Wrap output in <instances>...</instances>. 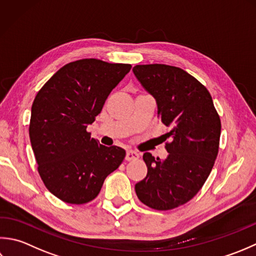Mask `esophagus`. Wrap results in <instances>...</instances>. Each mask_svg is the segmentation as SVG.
<instances>
[{"label": "esophagus", "instance_id": "obj_1", "mask_svg": "<svg viewBox=\"0 0 256 256\" xmlns=\"http://www.w3.org/2000/svg\"><path fill=\"white\" fill-rule=\"evenodd\" d=\"M139 159V154L137 151H134V150H128L127 154H126V160L130 161V160H137Z\"/></svg>", "mask_w": 256, "mask_h": 256}]
</instances>
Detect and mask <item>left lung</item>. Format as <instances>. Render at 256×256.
Here are the masks:
<instances>
[{
  "label": "left lung",
  "instance_id": "8db88e82",
  "mask_svg": "<svg viewBox=\"0 0 256 256\" xmlns=\"http://www.w3.org/2000/svg\"><path fill=\"white\" fill-rule=\"evenodd\" d=\"M134 74L158 104L168 157L144 154L148 172L134 190L144 204L159 211L186 204L204 184L218 154L221 120L204 85L181 70L166 64L136 65Z\"/></svg>",
  "mask_w": 256,
  "mask_h": 256
}]
</instances>
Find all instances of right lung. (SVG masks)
<instances>
[{
    "label": "right lung",
    "instance_id": "add662e5",
    "mask_svg": "<svg viewBox=\"0 0 256 256\" xmlns=\"http://www.w3.org/2000/svg\"><path fill=\"white\" fill-rule=\"evenodd\" d=\"M130 64L84 58L57 70L38 90L30 120V139L40 176L48 190L70 204L95 199L106 176L126 151L105 147L87 132Z\"/></svg>",
    "mask_w": 256,
    "mask_h": 256
}]
</instances>
